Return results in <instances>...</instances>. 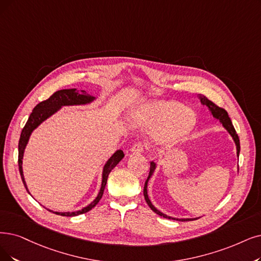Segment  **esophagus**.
I'll list each match as a JSON object with an SVG mask.
<instances>
[{
  "label": "esophagus",
  "mask_w": 261,
  "mask_h": 261,
  "mask_svg": "<svg viewBox=\"0 0 261 261\" xmlns=\"http://www.w3.org/2000/svg\"><path fill=\"white\" fill-rule=\"evenodd\" d=\"M143 150H144V145L141 142H138V143L133 145L130 149V152L132 153H141V152H143Z\"/></svg>",
  "instance_id": "obj_1"
}]
</instances>
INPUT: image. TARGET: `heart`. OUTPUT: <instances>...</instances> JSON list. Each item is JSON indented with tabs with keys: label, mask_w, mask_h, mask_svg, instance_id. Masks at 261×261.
Returning a JSON list of instances; mask_svg holds the SVG:
<instances>
[{
	"label": "heart",
	"mask_w": 261,
	"mask_h": 261,
	"mask_svg": "<svg viewBox=\"0 0 261 261\" xmlns=\"http://www.w3.org/2000/svg\"><path fill=\"white\" fill-rule=\"evenodd\" d=\"M137 126L153 132V139L160 144H172L189 135L196 124V114L174 100L143 102L132 113Z\"/></svg>",
	"instance_id": "heart-1"
}]
</instances>
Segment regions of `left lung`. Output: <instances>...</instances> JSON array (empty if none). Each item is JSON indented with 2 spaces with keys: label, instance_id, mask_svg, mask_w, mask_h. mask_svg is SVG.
<instances>
[{
  "label": "left lung",
  "instance_id": "1",
  "mask_svg": "<svg viewBox=\"0 0 261 261\" xmlns=\"http://www.w3.org/2000/svg\"><path fill=\"white\" fill-rule=\"evenodd\" d=\"M198 98L200 99V102L202 106H206L207 108H209V110L211 111V114L213 116V118H215L216 120H218L221 122V124L224 126V128L229 133V135L232 137L234 143H236V148H237V156L239 159V154H240V140H239V137L238 135L236 133V129L233 127L232 125V122L230 120V118H229L228 113L225 109L223 108H220L217 107L214 102H212L211 100L207 99L205 96L203 95H198ZM156 167H158V164L154 163V162H151V165H150V172H149V176L147 181H145L144 183V189H143V195H144V199L145 201H147V203L149 204L150 209L155 212L158 215L162 216V217H165V218H168V220H173V221H179V222H189V221H195L197 220V218H176V217H172V216H168L166 215L165 213L161 212L160 210L156 209V207L153 205V203L151 202L150 198H149V195H148V184H149V181L150 179L152 178V175L156 169ZM238 171H239V167H238Z\"/></svg>",
  "mask_w": 261,
  "mask_h": 261
}]
</instances>
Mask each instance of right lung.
Here are the masks:
<instances>
[{
    "label": "right lung",
    "mask_w": 261,
    "mask_h": 261,
    "mask_svg": "<svg viewBox=\"0 0 261 261\" xmlns=\"http://www.w3.org/2000/svg\"><path fill=\"white\" fill-rule=\"evenodd\" d=\"M96 99L95 96H92L86 91H77V89H64V90H60L54 93L48 99L39 102L38 105L35 106L33 109L32 113L30 114L29 120L25 123L24 127L21 132V135H20V139H19V144H18V165H19V171L20 175H21L22 182L24 184V187L27 189L28 193L30 194L27 182L24 180V175H23V169H22V160H23V154L24 150L27 148V144L29 142V139L31 137V135L36 129L39 125L45 122L47 119H49L51 116H54L55 113H57L62 107L65 106H81V105H88V103H91ZM124 158V153L121 150H118L112 154L111 158L105 163L102 167V172H101V185H100V190L95 197V199L93 200L91 203H89L87 206L82 207L81 210L74 211V212H56L47 209L48 211L55 213L57 215H62V216H77L83 213H87L90 210H92L100 200V198L102 197L103 190H105V186L107 183L108 175L110 171L116 167ZM31 195V194H30Z\"/></svg>",
    "instance_id": "right-lung-1"
}]
</instances>
